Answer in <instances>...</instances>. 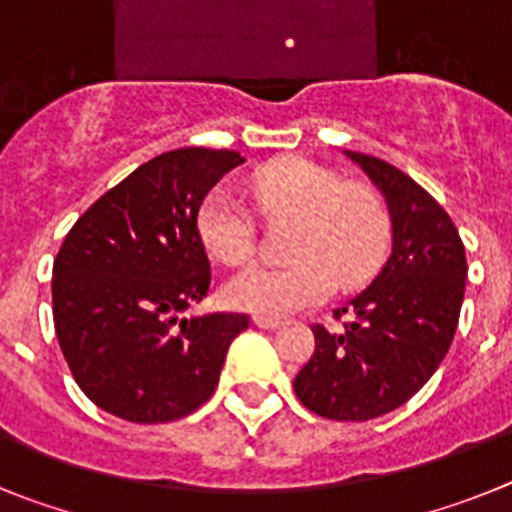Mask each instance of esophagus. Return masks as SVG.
<instances>
[{"label": "esophagus", "mask_w": 512, "mask_h": 512, "mask_svg": "<svg viewBox=\"0 0 512 512\" xmlns=\"http://www.w3.org/2000/svg\"><path fill=\"white\" fill-rule=\"evenodd\" d=\"M255 324L260 330H278L281 327V319H273V317H255Z\"/></svg>", "instance_id": "34e87169"}]
</instances>
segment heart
<instances>
[{"label": "heart", "instance_id": "b5f03b06", "mask_svg": "<svg viewBox=\"0 0 512 512\" xmlns=\"http://www.w3.org/2000/svg\"><path fill=\"white\" fill-rule=\"evenodd\" d=\"M252 198L268 224H293L288 265H250L224 286L226 304L257 317H286L340 286H358L379 268L389 244V211L379 193L345 182L309 159H283L252 177ZM198 234L226 265L247 260L255 221L224 188L203 198Z\"/></svg>", "mask_w": 512, "mask_h": 512}]
</instances>
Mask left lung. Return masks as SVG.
Segmentation results:
<instances>
[{
	"instance_id": "obj_1",
	"label": "left lung",
	"mask_w": 512,
	"mask_h": 512,
	"mask_svg": "<svg viewBox=\"0 0 512 512\" xmlns=\"http://www.w3.org/2000/svg\"><path fill=\"white\" fill-rule=\"evenodd\" d=\"M384 195L391 252L371 286L335 309L342 332L314 327V355L293 379L306 410L363 422L412 399L451 348L466 286V250L451 216L384 159L345 151Z\"/></svg>"
}]
</instances>
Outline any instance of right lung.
<instances>
[{"mask_svg": "<svg viewBox=\"0 0 512 512\" xmlns=\"http://www.w3.org/2000/svg\"><path fill=\"white\" fill-rule=\"evenodd\" d=\"M244 157L175 149L141 164L71 226L53 262V324L79 389L128 422L195 412L219 384L244 314L180 317L206 299L198 208Z\"/></svg>", "mask_w": 512, "mask_h": 512, "instance_id": "obj_1", "label": "right lung"}]
</instances>
